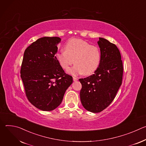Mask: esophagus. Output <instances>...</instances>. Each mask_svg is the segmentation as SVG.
Returning <instances> with one entry per match:
<instances>
[{"mask_svg": "<svg viewBox=\"0 0 146 146\" xmlns=\"http://www.w3.org/2000/svg\"><path fill=\"white\" fill-rule=\"evenodd\" d=\"M73 81H77L78 80V78L76 77H73Z\"/></svg>", "mask_w": 146, "mask_h": 146, "instance_id": "1", "label": "esophagus"}]
</instances>
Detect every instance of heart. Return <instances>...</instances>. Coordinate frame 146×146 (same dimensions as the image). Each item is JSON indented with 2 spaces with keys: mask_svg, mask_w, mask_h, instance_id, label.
Here are the masks:
<instances>
[{
  "mask_svg": "<svg viewBox=\"0 0 146 146\" xmlns=\"http://www.w3.org/2000/svg\"><path fill=\"white\" fill-rule=\"evenodd\" d=\"M65 50L57 52L55 58L60 66L65 70L69 69L68 73L73 76L84 73L86 75L92 74L98 68L100 60V52L98 47L91 45L81 39L73 38L65 45Z\"/></svg>",
  "mask_w": 146,
  "mask_h": 146,
  "instance_id": "1",
  "label": "heart"
}]
</instances>
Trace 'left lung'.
Returning <instances> with one entry per match:
<instances>
[{"instance_id": "left-lung-1", "label": "left lung", "mask_w": 146, "mask_h": 146, "mask_svg": "<svg viewBox=\"0 0 146 146\" xmlns=\"http://www.w3.org/2000/svg\"><path fill=\"white\" fill-rule=\"evenodd\" d=\"M98 44L100 60L95 73L80 78L82 85L80 99L82 105L92 113H99L114 100L122 84L123 65L117 47L108 40L99 37Z\"/></svg>"}]
</instances>
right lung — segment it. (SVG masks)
I'll list each match as a JSON object with an SVG mask.
<instances>
[{
  "mask_svg": "<svg viewBox=\"0 0 146 146\" xmlns=\"http://www.w3.org/2000/svg\"><path fill=\"white\" fill-rule=\"evenodd\" d=\"M61 39L43 37L32 43L24 54L21 68L26 95L36 108L51 111L60 105L73 78L66 74L55 55Z\"/></svg>",
  "mask_w": 146,
  "mask_h": 146,
  "instance_id": "right-lung-1",
  "label": "right lung"
}]
</instances>
